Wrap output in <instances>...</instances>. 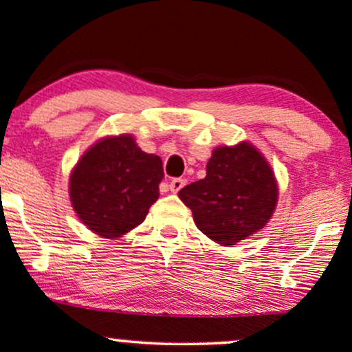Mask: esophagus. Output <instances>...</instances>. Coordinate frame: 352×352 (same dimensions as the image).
I'll list each match as a JSON object with an SVG mask.
<instances>
[{"label": "esophagus", "instance_id": "esophagus-1", "mask_svg": "<svg viewBox=\"0 0 352 352\" xmlns=\"http://www.w3.org/2000/svg\"><path fill=\"white\" fill-rule=\"evenodd\" d=\"M184 185H185V180L184 179H172V182H170L168 187H170V190L175 192V194H177V192H179L180 188L184 187Z\"/></svg>", "mask_w": 352, "mask_h": 352}]
</instances>
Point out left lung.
<instances>
[{
    "instance_id": "left-lung-1",
    "label": "left lung",
    "mask_w": 352,
    "mask_h": 352,
    "mask_svg": "<svg viewBox=\"0 0 352 352\" xmlns=\"http://www.w3.org/2000/svg\"><path fill=\"white\" fill-rule=\"evenodd\" d=\"M277 195L269 162L249 142L217 146L206 179L179 192L200 232L222 245H235L264 229L276 210Z\"/></svg>"
}]
</instances>
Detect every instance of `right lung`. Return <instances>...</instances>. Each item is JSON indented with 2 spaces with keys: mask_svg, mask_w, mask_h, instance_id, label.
Wrapping results in <instances>:
<instances>
[{
  "mask_svg": "<svg viewBox=\"0 0 352 352\" xmlns=\"http://www.w3.org/2000/svg\"><path fill=\"white\" fill-rule=\"evenodd\" d=\"M164 167L132 135L105 137L83 153L69 175V200L100 237L117 239L144 222L158 199Z\"/></svg>",
  "mask_w": 352,
  "mask_h": 352,
  "instance_id": "add662e5",
  "label": "right lung"
}]
</instances>
